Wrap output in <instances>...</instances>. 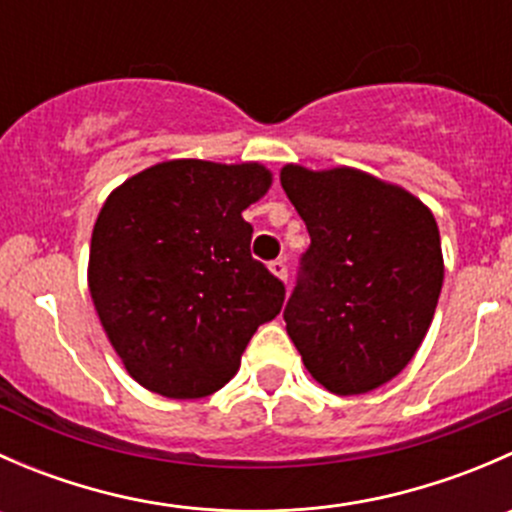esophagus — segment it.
Here are the masks:
<instances>
[{
  "mask_svg": "<svg viewBox=\"0 0 512 512\" xmlns=\"http://www.w3.org/2000/svg\"><path fill=\"white\" fill-rule=\"evenodd\" d=\"M270 270L275 272V275L280 277V280H287L289 267H287V260H282V257H280V260H272V262H270Z\"/></svg>",
  "mask_w": 512,
  "mask_h": 512,
  "instance_id": "34e87169",
  "label": "esophagus"
}]
</instances>
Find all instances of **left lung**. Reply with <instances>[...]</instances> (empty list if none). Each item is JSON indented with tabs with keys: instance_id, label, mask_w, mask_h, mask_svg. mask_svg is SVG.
Segmentation results:
<instances>
[{
	"instance_id": "1",
	"label": "left lung",
	"mask_w": 512,
	"mask_h": 512,
	"mask_svg": "<svg viewBox=\"0 0 512 512\" xmlns=\"http://www.w3.org/2000/svg\"><path fill=\"white\" fill-rule=\"evenodd\" d=\"M282 188L309 232L287 334L309 374L352 396L394 379L421 347L443 285L431 210L352 168H282Z\"/></svg>"
}]
</instances>
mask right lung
Returning a JSON list of instances; mask_svg holds the SVG:
<instances>
[{"mask_svg":"<svg viewBox=\"0 0 512 512\" xmlns=\"http://www.w3.org/2000/svg\"><path fill=\"white\" fill-rule=\"evenodd\" d=\"M257 163H158L113 190L91 235L89 289L128 374L168 399L223 389L285 282L250 252Z\"/></svg>","mask_w":512,"mask_h":512,"instance_id":"right-lung-1","label":"right lung"}]
</instances>
